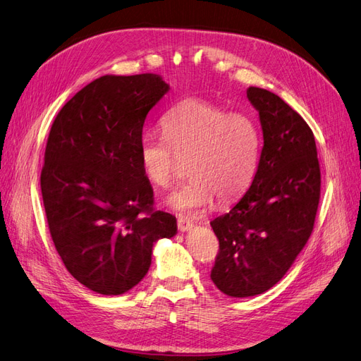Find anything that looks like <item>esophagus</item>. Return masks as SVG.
<instances>
[{
    "mask_svg": "<svg viewBox=\"0 0 361 361\" xmlns=\"http://www.w3.org/2000/svg\"><path fill=\"white\" fill-rule=\"evenodd\" d=\"M192 227H194V224L188 220H185V218H179V220H178V228L180 232H188V231H191Z\"/></svg>",
    "mask_w": 361,
    "mask_h": 361,
    "instance_id": "34e87169",
    "label": "esophagus"
}]
</instances>
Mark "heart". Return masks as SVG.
<instances>
[{"label":"heart","instance_id":"1","mask_svg":"<svg viewBox=\"0 0 361 361\" xmlns=\"http://www.w3.org/2000/svg\"><path fill=\"white\" fill-rule=\"evenodd\" d=\"M161 128L164 138L147 135L141 141L140 161L146 178L159 188H169L176 179L179 161L188 162L191 179L167 199L171 209L194 215L215 197L236 199L253 180L260 135L250 116L188 97L164 114Z\"/></svg>","mask_w":361,"mask_h":361}]
</instances>
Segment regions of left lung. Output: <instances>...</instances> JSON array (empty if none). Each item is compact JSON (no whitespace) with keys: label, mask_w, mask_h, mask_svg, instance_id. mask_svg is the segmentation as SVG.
<instances>
[{"label":"left lung","mask_w":361,"mask_h":361,"mask_svg":"<svg viewBox=\"0 0 361 361\" xmlns=\"http://www.w3.org/2000/svg\"><path fill=\"white\" fill-rule=\"evenodd\" d=\"M264 147L255 179L231 211L211 221L220 241L211 271L228 297L264 293L292 267L313 231L321 170L312 129L280 96L248 87Z\"/></svg>","instance_id":"8db88e82"}]
</instances>
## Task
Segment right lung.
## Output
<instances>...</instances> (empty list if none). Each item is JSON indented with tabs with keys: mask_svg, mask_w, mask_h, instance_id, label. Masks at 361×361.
Instances as JSON below:
<instances>
[{
	"mask_svg": "<svg viewBox=\"0 0 361 361\" xmlns=\"http://www.w3.org/2000/svg\"><path fill=\"white\" fill-rule=\"evenodd\" d=\"M169 90L155 73L105 75L51 126L40 174L51 238L73 279L96 293L137 286L154 244L178 233L176 216L152 207L140 161L146 116Z\"/></svg>",
	"mask_w": 361,
	"mask_h": 361,
	"instance_id": "1",
	"label": "right lung"
}]
</instances>
